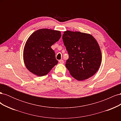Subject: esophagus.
I'll return each instance as SVG.
<instances>
[{"mask_svg":"<svg viewBox=\"0 0 121 121\" xmlns=\"http://www.w3.org/2000/svg\"><path fill=\"white\" fill-rule=\"evenodd\" d=\"M59 63H60V64H64V60H59Z\"/></svg>","mask_w":121,"mask_h":121,"instance_id":"34e87169","label":"esophagus"}]
</instances>
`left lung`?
<instances>
[{"mask_svg":"<svg viewBox=\"0 0 121 121\" xmlns=\"http://www.w3.org/2000/svg\"><path fill=\"white\" fill-rule=\"evenodd\" d=\"M64 45L69 54L65 67L75 79L82 81L95 74L101 61L100 47L92 35L80 32L65 31Z\"/></svg>","mask_w":121,"mask_h":121,"instance_id":"1","label":"left lung"}]
</instances>
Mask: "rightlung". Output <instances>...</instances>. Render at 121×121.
Wrapping results in <instances>:
<instances>
[{
  "instance_id": "add662e5",
  "label": "right lung",
  "mask_w": 121,
  "mask_h": 121,
  "mask_svg": "<svg viewBox=\"0 0 121 121\" xmlns=\"http://www.w3.org/2000/svg\"><path fill=\"white\" fill-rule=\"evenodd\" d=\"M61 37L60 31L42 29L33 33L26 43L24 60L28 70L41 77L50 71L58 61L51 48Z\"/></svg>"
}]
</instances>
